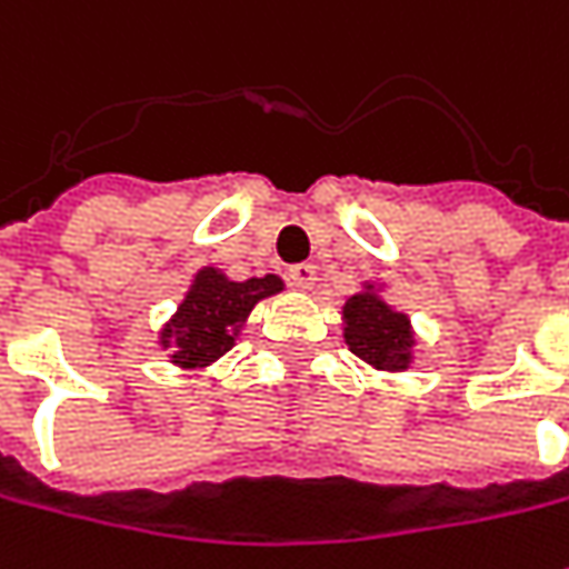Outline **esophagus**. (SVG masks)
I'll return each instance as SVG.
<instances>
[{"label": "esophagus", "mask_w": 569, "mask_h": 569, "mask_svg": "<svg viewBox=\"0 0 569 569\" xmlns=\"http://www.w3.org/2000/svg\"><path fill=\"white\" fill-rule=\"evenodd\" d=\"M318 280V267L315 264H292L289 267V283L296 289H311Z\"/></svg>", "instance_id": "34e87169"}]
</instances>
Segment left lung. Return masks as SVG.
I'll return each instance as SVG.
<instances>
[{
  "mask_svg": "<svg viewBox=\"0 0 569 569\" xmlns=\"http://www.w3.org/2000/svg\"><path fill=\"white\" fill-rule=\"evenodd\" d=\"M346 346L378 371H402L412 362V327L409 318L393 311L381 296L365 286V292L349 296L343 305Z\"/></svg>",
  "mask_w": 569,
  "mask_h": 569,
  "instance_id": "left-lung-1",
  "label": "left lung"
}]
</instances>
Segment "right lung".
Returning a JSON list of instances; mask_svg holds the SVG:
<instances>
[{
  "label": "right lung",
  "instance_id": "right-lung-1",
  "mask_svg": "<svg viewBox=\"0 0 569 569\" xmlns=\"http://www.w3.org/2000/svg\"><path fill=\"white\" fill-rule=\"evenodd\" d=\"M280 289H283V280L273 273L251 277L246 283H232L217 267H204L194 273L176 318L163 327L160 346L163 349L172 346L169 359L182 368H204L217 362L223 352L236 346V337L251 315V308Z\"/></svg>",
  "mask_w": 569,
  "mask_h": 569
}]
</instances>
